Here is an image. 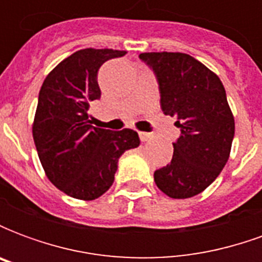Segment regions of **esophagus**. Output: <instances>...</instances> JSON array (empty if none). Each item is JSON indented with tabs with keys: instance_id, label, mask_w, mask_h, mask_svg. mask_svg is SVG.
Returning a JSON list of instances; mask_svg holds the SVG:
<instances>
[{
	"instance_id": "esophagus-1",
	"label": "esophagus",
	"mask_w": 262,
	"mask_h": 262,
	"mask_svg": "<svg viewBox=\"0 0 262 262\" xmlns=\"http://www.w3.org/2000/svg\"><path fill=\"white\" fill-rule=\"evenodd\" d=\"M139 137H140L142 142H148V140L151 139V135H150V133H146V132H140V133H139Z\"/></svg>"
}]
</instances>
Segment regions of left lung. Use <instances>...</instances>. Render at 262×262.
<instances>
[{"mask_svg":"<svg viewBox=\"0 0 262 262\" xmlns=\"http://www.w3.org/2000/svg\"><path fill=\"white\" fill-rule=\"evenodd\" d=\"M139 59L156 75L161 111L177 118L181 129L171 163L154 172V182L167 196L192 198L217 178L229 160L234 119L225 86L189 54L142 53Z\"/></svg>","mask_w":262,"mask_h":262,"instance_id":"left-lung-1","label":"left lung"}]
</instances>
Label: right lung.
<instances>
[{
  "mask_svg": "<svg viewBox=\"0 0 262 262\" xmlns=\"http://www.w3.org/2000/svg\"><path fill=\"white\" fill-rule=\"evenodd\" d=\"M126 52L84 49L64 59L43 81L33 122V140L46 176L60 191L92 201L114 184L126 150L139 147L132 129L108 130L92 126L88 109L101 98L98 70Z\"/></svg>",
  "mask_w": 262,
  "mask_h": 262,
  "instance_id": "obj_1",
  "label": "right lung"
}]
</instances>
